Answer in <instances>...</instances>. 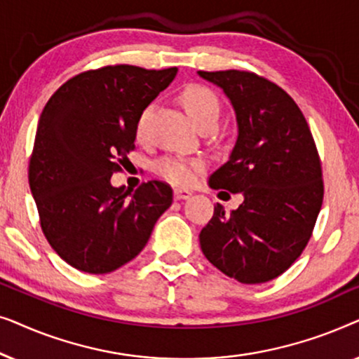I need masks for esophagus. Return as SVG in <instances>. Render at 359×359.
<instances>
[{
	"mask_svg": "<svg viewBox=\"0 0 359 359\" xmlns=\"http://www.w3.org/2000/svg\"><path fill=\"white\" fill-rule=\"evenodd\" d=\"M173 196H175V199H176V201L188 199V198H191V191H188V189H181V188H176V189L173 191Z\"/></svg>",
	"mask_w": 359,
	"mask_h": 359,
	"instance_id": "1",
	"label": "esophagus"
}]
</instances>
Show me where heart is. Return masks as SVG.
I'll return each instance as SVG.
<instances>
[{"label": "heart", "mask_w": 359, "mask_h": 359, "mask_svg": "<svg viewBox=\"0 0 359 359\" xmlns=\"http://www.w3.org/2000/svg\"><path fill=\"white\" fill-rule=\"evenodd\" d=\"M178 100L188 116L199 127L215 126L220 112V101L210 88L204 85H188L180 93ZM151 106L145 107L137 117L135 139L144 142L149 129ZM205 168L203 158H189V156H163L154 163V171L160 178L178 186L193 184Z\"/></svg>", "instance_id": "1"}]
</instances>
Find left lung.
Returning a JSON list of instances; mask_svg holds the SVG:
<instances>
[{
	"label": "left lung",
	"mask_w": 359,
	"mask_h": 359,
	"mask_svg": "<svg viewBox=\"0 0 359 359\" xmlns=\"http://www.w3.org/2000/svg\"><path fill=\"white\" fill-rule=\"evenodd\" d=\"M224 90L237 114L232 155L210 188L242 193L238 209L220 204L199 233L205 258L243 284L281 276L307 247L323 201L322 165L296 101L253 72H199Z\"/></svg>",
	"instance_id": "1"
}]
</instances>
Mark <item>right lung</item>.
Instances as JSON below:
<instances>
[{
  "label": "right lung",
  "instance_id": "1",
  "mask_svg": "<svg viewBox=\"0 0 359 359\" xmlns=\"http://www.w3.org/2000/svg\"><path fill=\"white\" fill-rule=\"evenodd\" d=\"M178 68L107 65L78 73L50 96L29 158V186L47 242L58 257L91 274L135 258L173 203L163 181L114 188L135 149L137 117Z\"/></svg>",
  "mask_w": 359,
  "mask_h": 359
}]
</instances>
